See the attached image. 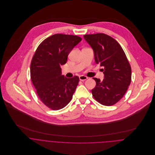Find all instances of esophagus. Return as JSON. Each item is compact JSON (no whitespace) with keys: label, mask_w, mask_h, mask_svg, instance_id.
Here are the masks:
<instances>
[{"label":"esophagus","mask_w":155,"mask_h":155,"mask_svg":"<svg viewBox=\"0 0 155 155\" xmlns=\"http://www.w3.org/2000/svg\"><path fill=\"white\" fill-rule=\"evenodd\" d=\"M87 79H88V77L86 76H84V75H81L79 76V79H80V81H85Z\"/></svg>","instance_id":"1"}]
</instances>
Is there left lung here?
<instances>
[{
	"instance_id": "obj_1",
	"label": "left lung",
	"mask_w": 155,
	"mask_h": 155,
	"mask_svg": "<svg viewBox=\"0 0 155 155\" xmlns=\"http://www.w3.org/2000/svg\"><path fill=\"white\" fill-rule=\"evenodd\" d=\"M85 40L92 48L97 64L103 67L104 79L93 78L95 87L91 90L100 104L111 106L125 95L131 81V68L119 43L104 33L85 35Z\"/></svg>"
}]
</instances>
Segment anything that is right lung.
<instances>
[{
    "label": "right lung",
    "mask_w": 155,
    "mask_h": 155,
    "mask_svg": "<svg viewBox=\"0 0 155 155\" xmlns=\"http://www.w3.org/2000/svg\"><path fill=\"white\" fill-rule=\"evenodd\" d=\"M81 41L77 36L54 35L39 45L32 58V83L42 103L52 110L66 106L78 85L79 77L67 78L60 67L66 63L69 53Z\"/></svg>",
    "instance_id": "obj_1"
}]
</instances>
